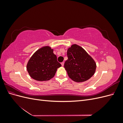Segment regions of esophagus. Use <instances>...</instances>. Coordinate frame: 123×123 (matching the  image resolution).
Masks as SVG:
<instances>
[{"label": "esophagus", "mask_w": 123, "mask_h": 123, "mask_svg": "<svg viewBox=\"0 0 123 123\" xmlns=\"http://www.w3.org/2000/svg\"><path fill=\"white\" fill-rule=\"evenodd\" d=\"M61 65H62V66H64V62H61Z\"/></svg>", "instance_id": "34e87169"}]
</instances>
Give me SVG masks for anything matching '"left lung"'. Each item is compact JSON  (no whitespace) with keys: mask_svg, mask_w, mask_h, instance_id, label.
<instances>
[{"mask_svg":"<svg viewBox=\"0 0 123 123\" xmlns=\"http://www.w3.org/2000/svg\"><path fill=\"white\" fill-rule=\"evenodd\" d=\"M67 56L64 67L71 79L76 82H83L94 75L95 62L83 48L73 44L68 49Z\"/></svg>","mask_w":123,"mask_h":123,"instance_id":"left-lung-1","label":"left lung"}]
</instances>
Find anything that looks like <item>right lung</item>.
Returning <instances> with one entry per match:
<instances>
[{"label": "right lung", "mask_w": 123, "mask_h": 123, "mask_svg": "<svg viewBox=\"0 0 123 123\" xmlns=\"http://www.w3.org/2000/svg\"><path fill=\"white\" fill-rule=\"evenodd\" d=\"M62 65L53 53V50L46 46L40 48L32 55L27 66L30 76L38 81L49 80L55 75Z\"/></svg>", "instance_id": "1"}]
</instances>
